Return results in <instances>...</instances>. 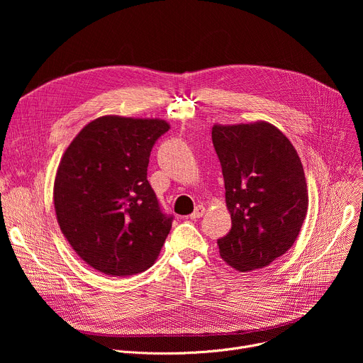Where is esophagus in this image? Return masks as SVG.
Listing matches in <instances>:
<instances>
[{
  "label": "esophagus",
  "instance_id": "obj_1",
  "mask_svg": "<svg viewBox=\"0 0 363 363\" xmlns=\"http://www.w3.org/2000/svg\"><path fill=\"white\" fill-rule=\"evenodd\" d=\"M203 214H205V206L198 205V206H195V210H194V213L189 216V218H191V220H198V218H201Z\"/></svg>",
  "mask_w": 363,
  "mask_h": 363
}]
</instances>
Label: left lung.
Here are the masks:
<instances>
[{
	"mask_svg": "<svg viewBox=\"0 0 363 363\" xmlns=\"http://www.w3.org/2000/svg\"><path fill=\"white\" fill-rule=\"evenodd\" d=\"M221 162L230 233L217 241L220 255L245 273L263 269L297 240L308 208V191L298 155L274 125L213 126Z\"/></svg>",
	"mask_w": 363,
	"mask_h": 363,
	"instance_id": "left-lung-1",
	"label": "left lung"
}]
</instances>
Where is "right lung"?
I'll list each match as a JSON object with an SVG mask.
<instances>
[{"label":"right lung","instance_id":"obj_1","mask_svg":"<svg viewBox=\"0 0 363 363\" xmlns=\"http://www.w3.org/2000/svg\"><path fill=\"white\" fill-rule=\"evenodd\" d=\"M164 119L100 116L65 150L53 201L60 230L82 260L112 277L142 273L157 262L172 217L162 214L146 179Z\"/></svg>","mask_w":363,"mask_h":363}]
</instances>
